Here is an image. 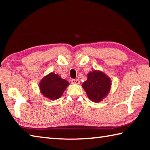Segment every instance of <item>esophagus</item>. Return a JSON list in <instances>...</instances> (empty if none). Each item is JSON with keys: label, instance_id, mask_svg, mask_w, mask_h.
I'll return each mask as SVG.
<instances>
[{"label": "esophagus", "instance_id": "obj_1", "mask_svg": "<svg viewBox=\"0 0 150 150\" xmlns=\"http://www.w3.org/2000/svg\"><path fill=\"white\" fill-rule=\"evenodd\" d=\"M71 81L72 84L79 85L80 83V81L79 79H71Z\"/></svg>", "mask_w": 150, "mask_h": 150}]
</instances>
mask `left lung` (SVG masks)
Wrapping results in <instances>:
<instances>
[{"label": "left lung", "instance_id": "obj_1", "mask_svg": "<svg viewBox=\"0 0 150 150\" xmlns=\"http://www.w3.org/2000/svg\"><path fill=\"white\" fill-rule=\"evenodd\" d=\"M111 80L105 73L94 70L87 75V80L82 84L88 98L99 103L105 98L111 88Z\"/></svg>", "mask_w": 150, "mask_h": 150}]
</instances>
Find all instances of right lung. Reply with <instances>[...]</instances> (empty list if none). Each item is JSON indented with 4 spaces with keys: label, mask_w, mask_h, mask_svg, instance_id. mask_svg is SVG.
Here are the masks:
<instances>
[{
    "label": "right lung",
    "mask_w": 150,
    "mask_h": 150,
    "mask_svg": "<svg viewBox=\"0 0 150 150\" xmlns=\"http://www.w3.org/2000/svg\"><path fill=\"white\" fill-rule=\"evenodd\" d=\"M39 85L40 92L45 97L55 100L61 97L69 83L52 72L45 76Z\"/></svg>",
    "instance_id": "right-lung-1"
}]
</instances>
